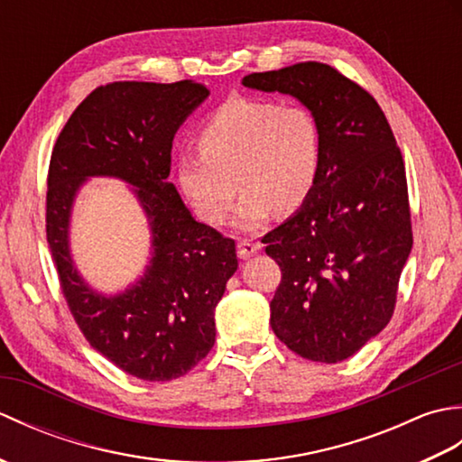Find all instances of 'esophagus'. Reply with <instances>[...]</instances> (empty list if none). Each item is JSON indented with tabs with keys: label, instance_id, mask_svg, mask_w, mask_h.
I'll return each instance as SVG.
<instances>
[{
	"label": "esophagus",
	"instance_id": "34e87169",
	"mask_svg": "<svg viewBox=\"0 0 462 462\" xmlns=\"http://www.w3.org/2000/svg\"><path fill=\"white\" fill-rule=\"evenodd\" d=\"M260 250H262L260 242H252V240H240L238 242V258H242V260H248L252 256H256Z\"/></svg>",
	"mask_w": 462,
	"mask_h": 462
}]
</instances>
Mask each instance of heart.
I'll return each mask as SVG.
<instances>
[{
    "label": "heart",
    "mask_w": 462,
    "mask_h": 462,
    "mask_svg": "<svg viewBox=\"0 0 462 462\" xmlns=\"http://www.w3.org/2000/svg\"><path fill=\"white\" fill-rule=\"evenodd\" d=\"M199 149L174 164L176 184L196 216L222 224L240 186L236 222L258 230L276 208L288 214L306 204L319 179L323 133L303 105L230 97L200 125Z\"/></svg>",
    "instance_id": "heart-1"
}]
</instances>
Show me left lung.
I'll return each instance as SVG.
<instances>
[{
    "label": "left lung",
    "instance_id": "1",
    "mask_svg": "<svg viewBox=\"0 0 462 462\" xmlns=\"http://www.w3.org/2000/svg\"><path fill=\"white\" fill-rule=\"evenodd\" d=\"M242 85L296 97L319 119L316 189L262 242L282 270L273 333L301 357L339 363L393 316L413 246L403 156L377 101L326 63L252 73Z\"/></svg>",
    "mask_w": 462,
    "mask_h": 462
}]
</instances>
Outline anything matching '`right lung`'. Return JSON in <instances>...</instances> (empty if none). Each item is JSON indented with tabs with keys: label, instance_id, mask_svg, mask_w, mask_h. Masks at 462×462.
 <instances>
[{
	"label": "right lung",
	"instance_id": "1",
	"mask_svg": "<svg viewBox=\"0 0 462 462\" xmlns=\"http://www.w3.org/2000/svg\"><path fill=\"white\" fill-rule=\"evenodd\" d=\"M210 91L194 81H116L95 89L69 116L47 174V242L63 298L91 347L144 381H171L214 346V308L238 270L236 244L196 222L169 182L172 139ZM89 175L135 186L150 218L153 258L123 294L82 282L68 252L76 190Z\"/></svg>",
	"mask_w": 462,
	"mask_h": 462
}]
</instances>
